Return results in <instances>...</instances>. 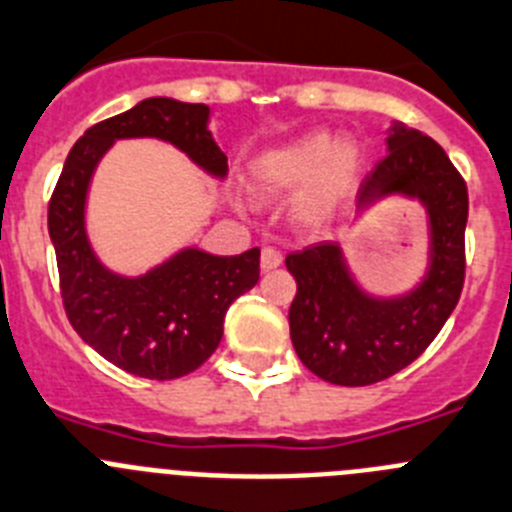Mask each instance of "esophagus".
<instances>
[{"mask_svg":"<svg viewBox=\"0 0 512 512\" xmlns=\"http://www.w3.org/2000/svg\"><path fill=\"white\" fill-rule=\"evenodd\" d=\"M280 262H283V252L275 250V247H265V250H262V270H275V267H280Z\"/></svg>","mask_w":512,"mask_h":512,"instance_id":"esophagus-1","label":"esophagus"}]
</instances>
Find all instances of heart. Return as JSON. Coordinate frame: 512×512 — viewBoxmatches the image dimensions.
I'll return each instance as SVG.
<instances>
[{
  "instance_id": "1",
  "label": "heart",
  "mask_w": 512,
  "mask_h": 512,
  "mask_svg": "<svg viewBox=\"0 0 512 512\" xmlns=\"http://www.w3.org/2000/svg\"><path fill=\"white\" fill-rule=\"evenodd\" d=\"M359 147L326 132H311L265 155L255 168L257 186L265 193H288L309 186L298 199L296 214L306 224L329 222L347 199L359 176Z\"/></svg>"
}]
</instances>
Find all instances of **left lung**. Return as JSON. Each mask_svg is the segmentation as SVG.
Wrapping results in <instances>:
<instances>
[{"label": "left lung", "instance_id": "obj_1", "mask_svg": "<svg viewBox=\"0 0 512 512\" xmlns=\"http://www.w3.org/2000/svg\"><path fill=\"white\" fill-rule=\"evenodd\" d=\"M390 193L421 201L431 224V265L408 296H367L352 280L342 247L334 242H316L285 257V267L298 283L288 311L296 354L313 375L344 388L385 380L421 357L464 288L469 196L444 147L395 124L388 155L359 186V209Z\"/></svg>", "mask_w": 512, "mask_h": 512}]
</instances>
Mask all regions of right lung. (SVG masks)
I'll return each instance as SVG.
<instances>
[{"label":"right lung","instance_id":"right-lung-1","mask_svg":"<svg viewBox=\"0 0 512 512\" xmlns=\"http://www.w3.org/2000/svg\"><path fill=\"white\" fill-rule=\"evenodd\" d=\"M124 137L173 142L219 178L227 155L211 140L206 104L155 96L84 132L48 204L63 308L78 336L130 375L176 380L199 370L219 347L227 308L260 280V250L234 257L183 250L140 278L107 270L86 237V191L101 155Z\"/></svg>","mask_w":512,"mask_h":512}]
</instances>
